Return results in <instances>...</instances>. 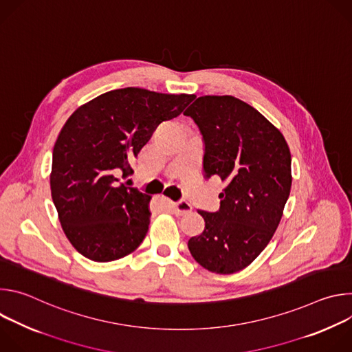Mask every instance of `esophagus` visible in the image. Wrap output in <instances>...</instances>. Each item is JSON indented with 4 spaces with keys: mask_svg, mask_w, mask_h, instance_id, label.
<instances>
[{
    "mask_svg": "<svg viewBox=\"0 0 352 352\" xmlns=\"http://www.w3.org/2000/svg\"><path fill=\"white\" fill-rule=\"evenodd\" d=\"M174 212L178 216H184V214H188L189 212H192V206H190V204L186 202V200H179V202H177L174 205Z\"/></svg>",
    "mask_w": 352,
    "mask_h": 352,
    "instance_id": "1",
    "label": "esophagus"
}]
</instances>
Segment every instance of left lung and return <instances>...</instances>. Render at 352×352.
Wrapping results in <instances>:
<instances>
[{"label":"left lung","mask_w":352,"mask_h":352,"mask_svg":"<svg viewBox=\"0 0 352 352\" xmlns=\"http://www.w3.org/2000/svg\"><path fill=\"white\" fill-rule=\"evenodd\" d=\"M202 133L205 178L226 184L214 213L197 210L205 230L188 241L209 272L231 274L252 263L272 239L291 189V153L281 132L232 96H202L185 110Z\"/></svg>","instance_id":"left-lung-1"}]
</instances>
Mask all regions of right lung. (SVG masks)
<instances>
[{"label":"right lung","mask_w":352,"mask_h":352,"mask_svg":"<svg viewBox=\"0 0 352 352\" xmlns=\"http://www.w3.org/2000/svg\"><path fill=\"white\" fill-rule=\"evenodd\" d=\"M193 94L139 87L107 91L79 107L53 150L50 186L63 230L85 258L121 259L148 230L150 196L121 178L156 128L178 117Z\"/></svg>","instance_id":"right-lung-1"}]
</instances>
